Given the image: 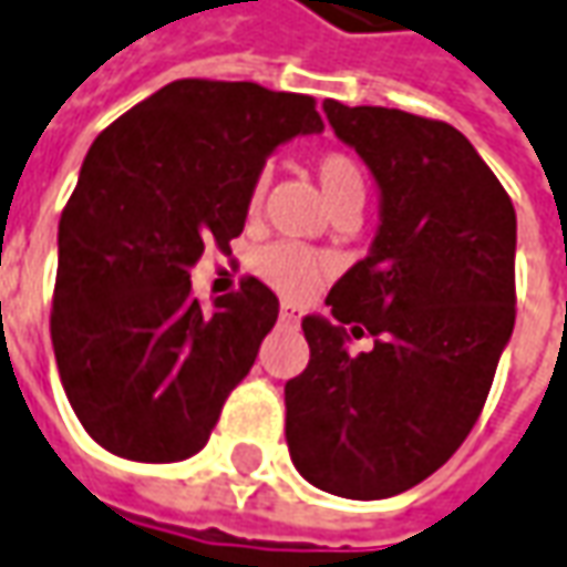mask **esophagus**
<instances>
[{
	"label": "esophagus",
	"instance_id": "obj_1",
	"mask_svg": "<svg viewBox=\"0 0 567 567\" xmlns=\"http://www.w3.org/2000/svg\"><path fill=\"white\" fill-rule=\"evenodd\" d=\"M280 324H287V328H296L299 324V311L292 309V306H280Z\"/></svg>",
	"mask_w": 567,
	"mask_h": 567
}]
</instances>
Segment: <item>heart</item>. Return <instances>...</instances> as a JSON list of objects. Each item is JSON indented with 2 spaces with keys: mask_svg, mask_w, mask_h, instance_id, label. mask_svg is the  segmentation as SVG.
Returning <instances> with one entry per match:
<instances>
[{
  "mask_svg": "<svg viewBox=\"0 0 567 567\" xmlns=\"http://www.w3.org/2000/svg\"><path fill=\"white\" fill-rule=\"evenodd\" d=\"M318 184L328 199V208H337L343 203H364V174L362 168L343 155V152H328L318 158ZM265 196V177H258L249 193V208L256 212ZM256 275L280 296L287 299H306L324 277V261L315 256L311 249L290 243V239H277L268 243L256 252L252 261Z\"/></svg>",
  "mask_w": 567,
  "mask_h": 567,
  "instance_id": "obj_1",
  "label": "heart"
}]
</instances>
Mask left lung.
Instances as JSON below:
<instances>
[{"label": "left lung", "mask_w": 567, "mask_h": 567, "mask_svg": "<svg viewBox=\"0 0 567 567\" xmlns=\"http://www.w3.org/2000/svg\"><path fill=\"white\" fill-rule=\"evenodd\" d=\"M381 193L362 261L306 315L309 368L284 386L296 471L324 493L386 499L431 477L487 402L515 328V208L452 124L324 102ZM371 332L375 349L348 352Z\"/></svg>", "instance_id": "obj_1"}]
</instances>
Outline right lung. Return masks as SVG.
I'll list each match as a JSON object with an SVG mask.
<instances>
[{
  "instance_id": "add662e5",
  "label": "right lung",
  "mask_w": 567,
  "mask_h": 567,
  "mask_svg": "<svg viewBox=\"0 0 567 567\" xmlns=\"http://www.w3.org/2000/svg\"><path fill=\"white\" fill-rule=\"evenodd\" d=\"M315 99L258 83L174 80L93 140L59 221L52 349L102 450L184 462L256 364L277 296L246 277L205 311L189 271L230 252L265 158L321 133Z\"/></svg>"
}]
</instances>
